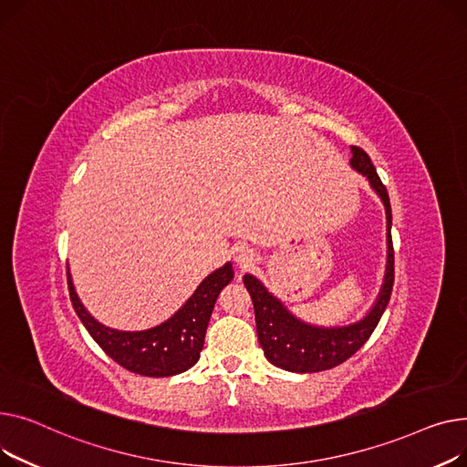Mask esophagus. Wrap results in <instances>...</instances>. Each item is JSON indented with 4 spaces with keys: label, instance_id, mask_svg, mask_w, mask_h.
Segmentation results:
<instances>
[{
    "label": "esophagus",
    "instance_id": "1",
    "mask_svg": "<svg viewBox=\"0 0 467 467\" xmlns=\"http://www.w3.org/2000/svg\"><path fill=\"white\" fill-rule=\"evenodd\" d=\"M234 260L237 262L239 267H249L254 264V253L249 249V246H237L234 251Z\"/></svg>",
    "mask_w": 467,
    "mask_h": 467
}]
</instances>
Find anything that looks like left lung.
Masks as SVG:
<instances>
[{"label":"left lung","mask_w":467,"mask_h":467,"mask_svg":"<svg viewBox=\"0 0 467 467\" xmlns=\"http://www.w3.org/2000/svg\"><path fill=\"white\" fill-rule=\"evenodd\" d=\"M350 168L368 179L371 190L380 198L387 213V269L380 290L373 301L371 309L356 322L343 326H317L297 318L283 301L273 296L260 279L246 273L243 283L249 290L254 317L256 334L264 348L265 358L281 369L294 373H317L332 369L343 364L358 350L373 334L382 313H385L392 285H394V249H392V209L389 192L380 182L371 158L358 147H350Z\"/></svg>","instance_id":"obj_1"}]
</instances>
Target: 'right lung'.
<instances>
[{"label": "right lung", "instance_id": "add662e5", "mask_svg": "<svg viewBox=\"0 0 467 467\" xmlns=\"http://www.w3.org/2000/svg\"><path fill=\"white\" fill-rule=\"evenodd\" d=\"M232 279L234 267L232 262H226L223 267L209 273L194 294L168 320L147 330L128 332L101 324L87 311L75 292L67 269L71 304L88 334L117 364L145 377L179 375L200 360L216 297Z\"/></svg>", "mask_w": 467, "mask_h": 467}]
</instances>
